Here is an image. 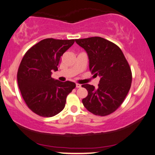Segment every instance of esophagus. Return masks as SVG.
<instances>
[{"label":"esophagus","mask_w":155,"mask_h":155,"mask_svg":"<svg viewBox=\"0 0 155 155\" xmlns=\"http://www.w3.org/2000/svg\"><path fill=\"white\" fill-rule=\"evenodd\" d=\"M76 87H77V88H79V87H81V85L79 84H76Z\"/></svg>","instance_id":"obj_1"}]
</instances>
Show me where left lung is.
I'll use <instances>...</instances> for the list:
<instances>
[{
	"instance_id": "left-lung-1",
	"label": "left lung",
	"mask_w": 155,
	"mask_h": 155,
	"mask_svg": "<svg viewBox=\"0 0 155 155\" xmlns=\"http://www.w3.org/2000/svg\"><path fill=\"white\" fill-rule=\"evenodd\" d=\"M87 52L89 68L94 76H100L97 89L84 84L87 96L82 102L92 114L106 116L116 110L131 87V68L122 50L111 41L100 37L75 40Z\"/></svg>"
}]
</instances>
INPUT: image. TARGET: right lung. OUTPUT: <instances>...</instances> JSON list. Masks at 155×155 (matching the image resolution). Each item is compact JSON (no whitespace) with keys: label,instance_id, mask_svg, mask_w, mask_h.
Wrapping results in <instances>:
<instances>
[{"label":"right lung","instance_id":"1","mask_svg":"<svg viewBox=\"0 0 155 155\" xmlns=\"http://www.w3.org/2000/svg\"><path fill=\"white\" fill-rule=\"evenodd\" d=\"M74 43V40L45 39L23 57L18 69V85L28 107L40 116L52 117L62 111L67 96L75 88L74 82H61L51 77L61 56Z\"/></svg>","mask_w":155,"mask_h":155}]
</instances>
